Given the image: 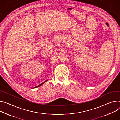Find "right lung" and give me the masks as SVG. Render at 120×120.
<instances>
[{"instance_id":"add662e5","label":"right lung","mask_w":120,"mask_h":120,"mask_svg":"<svg viewBox=\"0 0 120 120\" xmlns=\"http://www.w3.org/2000/svg\"><path fill=\"white\" fill-rule=\"evenodd\" d=\"M47 81H48V80H46V81H45V82H43V83H41V84H39V85H38V86H36V87H34V88H37V87H39V86H41V85H42V84H44V83H45V82H47Z\"/></svg>"}]
</instances>
